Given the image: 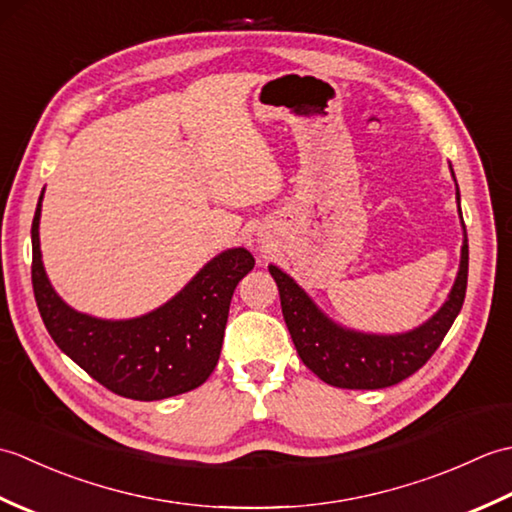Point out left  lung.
<instances>
[{
  "instance_id": "left-lung-1",
  "label": "left lung",
  "mask_w": 512,
  "mask_h": 512,
  "mask_svg": "<svg viewBox=\"0 0 512 512\" xmlns=\"http://www.w3.org/2000/svg\"><path fill=\"white\" fill-rule=\"evenodd\" d=\"M268 270L277 281L281 312L303 365L310 367L323 383L334 387L383 389L416 374L438 350L460 314L469 279V239L464 228L460 273L447 303L420 328L398 336L358 334L339 328L323 317L306 292L286 273H281L277 266Z\"/></svg>"
}]
</instances>
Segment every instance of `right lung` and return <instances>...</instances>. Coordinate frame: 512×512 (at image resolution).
I'll list each match as a JSON object with an SVG mask.
<instances>
[{
  "label": "right lung",
  "instance_id": "right-lung-1",
  "mask_svg": "<svg viewBox=\"0 0 512 512\" xmlns=\"http://www.w3.org/2000/svg\"><path fill=\"white\" fill-rule=\"evenodd\" d=\"M41 198L32 217V290L46 330L94 380L118 396L162 400L200 387L220 361L235 286L255 266L246 248L211 259L180 295L132 321H101L57 297L41 264Z\"/></svg>",
  "mask_w": 512,
  "mask_h": 512
}]
</instances>
